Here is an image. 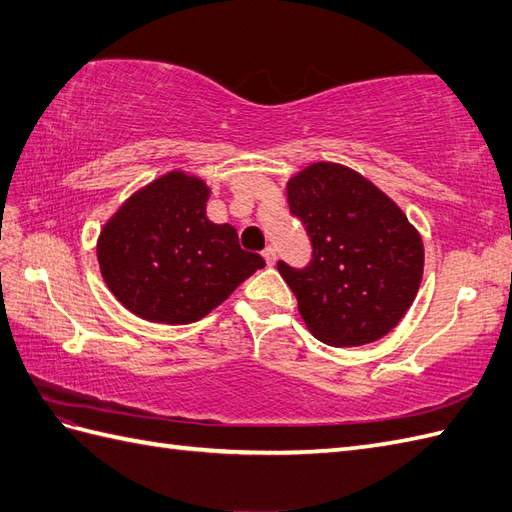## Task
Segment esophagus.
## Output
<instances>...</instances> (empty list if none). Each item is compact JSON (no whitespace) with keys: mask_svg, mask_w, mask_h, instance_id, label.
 <instances>
[{"mask_svg":"<svg viewBox=\"0 0 512 512\" xmlns=\"http://www.w3.org/2000/svg\"><path fill=\"white\" fill-rule=\"evenodd\" d=\"M263 256H265L269 267H271L273 263H276V249H273V247H265V249H263Z\"/></svg>","mask_w":512,"mask_h":512,"instance_id":"1","label":"esophagus"}]
</instances>
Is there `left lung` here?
Listing matches in <instances>:
<instances>
[{"mask_svg": "<svg viewBox=\"0 0 512 512\" xmlns=\"http://www.w3.org/2000/svg\"><path fill=\"white\" fill-rule=\"evenodd\" d=\"M286 195L310 236L313 258L302 269L280 260L278 271L308 330L336 347L382 339L419 291L421 236L393 199L332 162L299 171Z\"/></svg>", "mask_w": 512, "mask_h": 512, "instance_id": "obj_1", "label": "left lung"}]
</instances>
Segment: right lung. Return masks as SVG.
Masks as SVG:
<instances>
[{"mask_svg":"<svg viewBox=\"0 0 512 512\" xmlns=\"http://www.w3.org/2000/svg\"><path fill=\"white\" fill-rule=\"evenodd\" d=\"M208 195L199 178L171 171L134 193L99 234L104 282L136 317L197 321L265 267L230 223L208 221Z\"/></svg>","mask_w":512,"mask_h":512,"instance_id":"right-lung-1","label":"right lung"}]
</instances>
